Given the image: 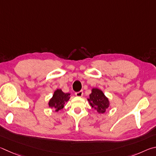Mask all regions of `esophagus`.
I'll use <instances>...</instances> for the list:
<instances>
[{"label":"esophagus","instance_id":"esophagus-1","mask_svg":"<svg viewBox=\"0 0 156 156\" xmlns=\"http://www.w3.org/2000/svg\"><path fill=\"white\" fill-rule=\"evenodd\" d=\"M75 95L77 97H82L83 96V90L76 92L75 93Z\"/></svg>","mask_w":156,"mask_h":156}]
</instances>
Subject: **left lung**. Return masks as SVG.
Segmentation results:
<instances>
[{
  "label": "left lung",
  "mask_w": 156,
  "mask_h": 156,
  "mask_svg": "<svg viewBox=\"0 0 156 156\" xmlns=\"http://www.w3.org/2000/svg\"><path fill=\"white\" fill-rule=\"evenodd\" d=\"M88 101L97 112L103 114L110 106V101L103 92L99 88H92Z\"/></svg>",
  "instance_id": "left-lung-1"
}]
</instances>
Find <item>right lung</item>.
I'll use <instances>...</instances> for the list:
<instances>
[{"label":"right lung","mask_w":156,"mask_h":156,"mask_svg":"<svg viewBox=\"0 0 156 156\" xmlns=\"http://www.w3.org/2000/svg\"><path fill=\"white\" fill-rule=\"evenodd\" d=\"M70 93H64L61 89H57L54 92L53 97L49 100L48 105L51 108L55 109L58 112L64 107V104L70 99Z\"/></svg>","instance_id":"add662e5"}]
</instances>
